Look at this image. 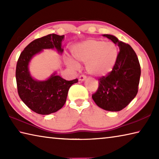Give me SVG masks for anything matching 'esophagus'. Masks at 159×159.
Returning a JSON list of instances; mask_svg holds the SVG:
<instances>
[{
    "instance_id": "34e87169",
    "label": "esophagus",
    "mask_w": 159,
    "mask_h": 159,
    "mask_svg": "<svg viewBox=\"0 0 159 159\" xmlns=\"http://www.w3.org/2000/svg\"><path fill=\"white\" fill-rule=\"evenodd\" d=\"M85 79H86V76H85V75H80L79 78L80 81H83V80H84Z\"/></svg>"
}]
</instances>
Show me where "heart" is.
Returning a JSON list of instances; mask_svg holds the SVG:
<instances>
[{
  "label": "heart",
  "instance_id": "1",
  "mask_svg": "<svg viewBox=\"0 0 159 159\" xmlns=\"http://www.w3.org/2000/svg\"><path fill=\"white\" fill-rule=\"evenodd\" d=\"M119 50L114 42L102 39H89L74 46L72 55L75 60L85 62L88 73L94 76H105L111 72L118 60ZM73 68L79 66L77 61L69 60Z\"/></svg>",
  "mask_w": 159,
  "mask_h": 159
}]
</instances>
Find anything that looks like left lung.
I'll list each match as a JSON object with an SVG mask.
<instances>
[{
	"label": "left lung",
	"mask_w": 159,
	"mask_h": 159,
	"mask_svg": "<svg viewBox=\"0 0 159 159\" xmlns=\"http://www.w3.org/2000/svg\"><path fill=\"white\" fill-rule=\"evenodd\" d=\"M104 36L118 44L120 51L112 71L99 79L98 88L92 98L100 108L118 111L127 107L138 94L140 64L130 45L119 41L112 35L104 34Z\"/></svg>",
	"instance_id": "left-lung-1"
}]
</instances>
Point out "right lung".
Masks as SVG:
<instances>
[{
	"instance_id": "obj_1",
	"label": "right lung",
	"mask_w": 159,
	"mask_h": 159,
	"mask_svg": "<svg viewBox=\"0 0 159 159\" xmlns=\"http://www.w3.org/2000/svg\"><path fill=\"white\" fill-rule=\"evenodd\" d=\"M63 39L64 35L52 34L34 40L24 49L17 60L15 74L19 96L39 114L48 115L60 110L65 104L69 88L78 82L77 79L66 80L55 74L44 81H37L29 74L28 65L32 57L48 48H56L61 53Z\"/></svg>"
}]
</instances>
